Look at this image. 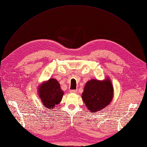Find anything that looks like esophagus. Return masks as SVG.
Wrapping results in <instances>:
<instances>
[{"instance_id": "esophagus-1", "label": "esophagus", "mask_w": 147, "mask_h": 147, "mask_svg": "<svg viewBox=\"0 0 147 147\" xmlns=\"http://www.w3.org/2000/svg\"><path fill=\"white\" fill-rule=\"evenodd\" d=\"M70 93H75L77 92V90H70L69 91Z\"/></svg>"}]
</instances>
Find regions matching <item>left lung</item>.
Instances as JSON below:
<instances>
[{"instance_id": "1", "label": "left lung", "mask_w": 147, "mask_h": 147, "mask_svg": "<svg viewBox=\"0 0 147 147\" xmlns=\"http://www.w3.org/2000/svg\"><path fill=\"white\" fill-rule=\"evenodd\" d=\"M113 97V87L109 78L87 81L82 94V99L92 113L104 109L111 102Z\"/></svg>"}]
</instances>
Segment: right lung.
Segmentation results:
<instances>
[{
    "label": "right lung",
    "instance_id": "obj_1",
    "mask_svg": "<svg viewBox=\"0 0 147 147\" xmlns=\"http://www.w3.org/2000/svg\"><path fill=\"white\" fill-rule=\"evenodd\" d=\"M38 92L43 104L49 109L54 108L60 102L64 94L59 83L53 78L41 84L38 87Z\"/></svg>",
    "mask_w": 147,
    "mask_h": 147
}]
</instances>
